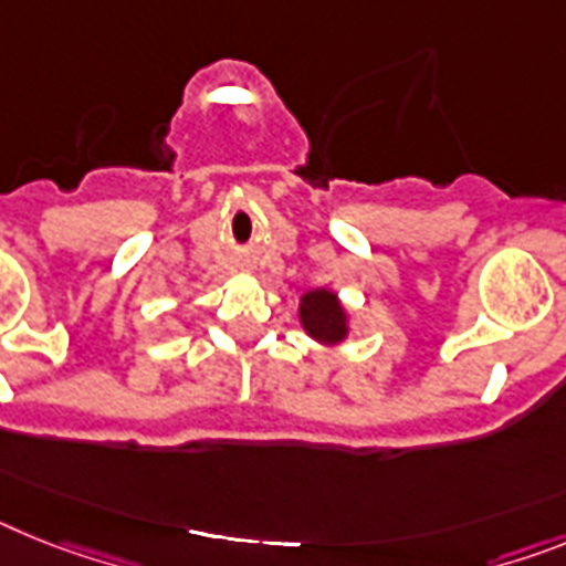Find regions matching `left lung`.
<instances>
[{
  "label": "left lung",
  "instance_id": "left-lung-1",
  "mask_svg": "<svg viewBox=\"0 0 566 566\" xmlns=\"http://www.w3.org/2000/svg\"><path fill=\"white\" fill-rule=\"evenodd\" d=\"M298 319H302L305 334L322 345H339L348 336V313L342 307L339 296L327 287H316L302 296Z\"/></svg>",
  "mask_w": 566,
  "mask_h": 566
}]
</instances>
